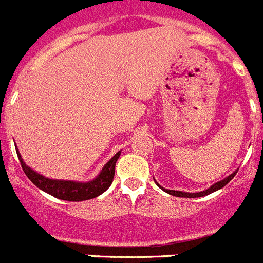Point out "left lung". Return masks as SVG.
<instances>
[{"instance_id":"left-lung-1","label":"left lung","mask_w":263,"mask_h":263,"mask_svg":"<svg viewBox=\"0 0 263 263\" xmlns=\"http://www.w3.org/2000/svg\"><path fill=\"white\" fill-rule=\"evenodd\" d=\"M236 173H237V171H236ZM236 173L231 174V175L228 176V178H225L224 180H221V182H217V183H216V184H213L211 188H208V190H205V191H203V192H196V194H188V192L173 191V190H164V188L160 187V185L158 184V183H157V184L159 185V187L162 188V190H164V191H166L167 194L173 195V196H179V197H201V196H205V195L212 194V192L217 191V190H220V188H222V187H224V185H227L228 183L231 182L232 179L234 178V175H236Z\"/></svg>"}]
</instances>
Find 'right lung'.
Here are the masks:
<instances>
[{
    "label": "right lung",
    "mask_w": 263,
    "mask_h": 263,
    "mask_svg": "<svg viewBox=\"0 0 263 263\" xmlns=\"http://www.w3.org/2000/svg\"><path fill=\"white\" fill-rule=\"evenodd\" d=\"M18 150V148H17ZM121 152H118L115 157L109 160L108 163L104 166L101 170L100 175L97 176L95 180L88 183H78V182H68V180H53V179L45 178V176L39 175L35 171H32L30 167L25 164V162L21 158L20 153H17L18 158H20L21 166L25 171L27 178L31 180L34 184L38 188L43 190L47 194L52 195L53 197L62 199V200L67 201H83L89 200L97 197L103 192H105L109 187H110L113 178H115V167L116 162H117L118 157H120Z\"/></svg>",
    "instance_id": "right-lung-1"
}]
</instances>
